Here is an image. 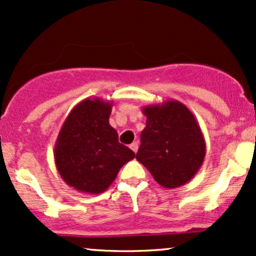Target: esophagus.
<instances>
[{
	"instance_id": "obj_1",
	"label": "esophagus",
	"mask_w": 256,
	"mask_h": 256,
	"mask_svg": "<svg viewBox=\"0 0 256 256\" xmlns=\"http://www.w3.org/2000/svg\"><path fill=\"white\" fill-rule=\"evenodd\" d=\"M130 148H131L132 150H134V152H137V150H138V142H134V143H131V144H130Z\"/></svg>"
}]
</instances>
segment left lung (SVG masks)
Masks as SVG:
<instances>
[{"label":"left lung","instance_id":"8db88e82","mask_svg":"<svg viewBox=\"0 0 256 256\" xmlns=\"http://www.w3.org/2000/svg\"><path fill=\"white\" fill-rule=\"evenodd\" d=\"M146 128L136 158L162 186L178 188L201 167L206 143L195 116L183 104L167 101L146 106Z\"/></svg>","mask_w":256,"mask_h":256}]
</instances>
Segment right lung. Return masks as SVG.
I'll return each mask as SVG.
<instances>
[{"label": "right lung", "mask_w": 256, "mask_h": 256, "mask_svg": "<svg viewBox=\"0 0 256 256\" xmlns=\"http://www.w3.org/2000/svg\"><path fill=\"white\" fill-rule=\"evenodd\" d=\"M110 102L86 98L76 106L64 120L54 158L61 178L76 190L104 192L119 170L136 156L119 143L118 132L110 125Z\"/></svg>", "instance_id": "1"}]
</instances>
